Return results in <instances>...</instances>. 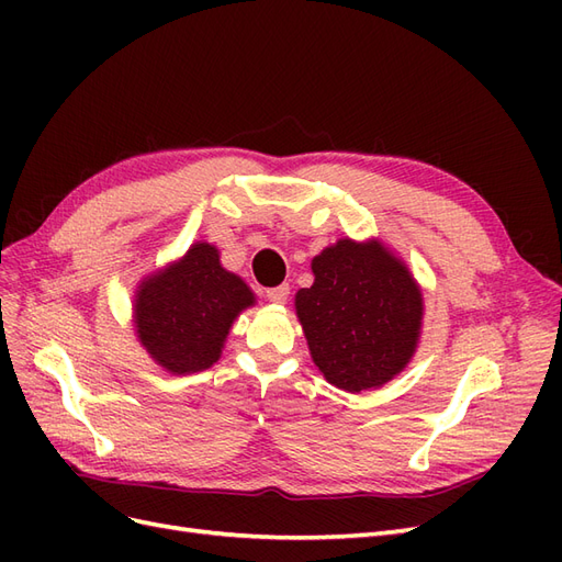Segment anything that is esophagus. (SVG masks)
<instances>
[{
    "label": "esophagus",
    "instance_id": "1",
    "mask_svg": "<svg viewBox=\"0 0 562 562\" xmlns=\"http://www.w3.org/2000/svg\"><path fill=\"white\" fill-rule=\"evenodd\" d=\"M288 295H291V285H288V283H281L277 288H269V291H267V300L274 302V304H285Z\"/></svg>",
    "mask_w": 562,
    "mask_h": 562
}]
</instances>
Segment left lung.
<instances>
[{
    "label": "left lung",
    "mask_w": 562,
    "mask_h": 562,
    "mask_svg": "<svg viewBox=\"0 0 562 562\" xmlns=\"http://www.w3.org/2000/svg\"><path fill=\"white\" fill-rule=\"evenodd\" d=\"M314 283L295 293L312 361L333 386L361 394L407 368L422 337L417 279L380 239H339L312 260Z\"/></svg>",
    "instance_id": "1"
}]
</instances>
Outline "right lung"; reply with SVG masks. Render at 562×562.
<instances>
[{"instance_id": "1", "label": "right lung", "mask_w": 562, "mask_h": 562, "mask_svg": "<svg viewBox=\"0 0 562 562\" xmlns=\"http://www.w3.org/2000/svg\"><path fill=\"white\" fill-rule=\"evenodd\" d=\"M255 304L248 283L196 241L182 258L147 274L133 295V328L149 359L171 375L215 366L241 312Z\"/></svg>"}]
</instances>
